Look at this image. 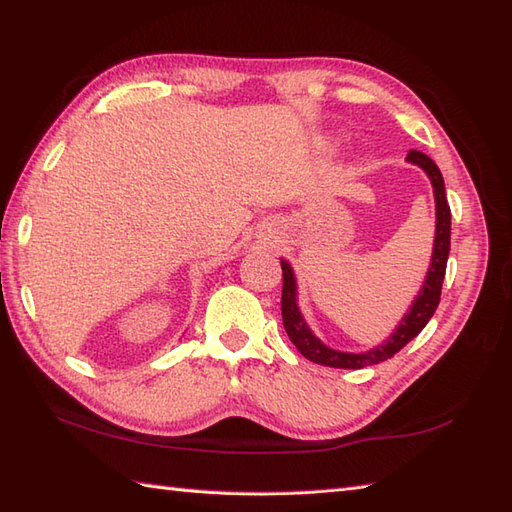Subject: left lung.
<instances>
[{"instance_id": "obj_1", "label": "left lung", "mask_w": 512, "mask_h": 512, "mask_svg": "<svg viewBox=\"0 0 512 512\" xmlns=\"http://www.w3.org/2000/svg\"><path fill=\"white\" fill-rule=\"evenodd\" d=\"M407 162L420 166L431 179V186H434V197H436V238H434V254H431V265L427 271L425 285L418 291L414 304L410 311L405 313L401 324L394 328V333L385 339V342L377 348H370L366 352H342L335 348H328L322 344L320 339L313 335V331L306 326L304 317L298 309V285H295L293 269L287 260H280L282 265V324H285V331L293 346L298 348L302 355L322 363L328 368H348V370H359L363 366H374V363H381L385 359L394 357L407 342L423 331L431 315L436 313L438 302H440V291H442V280H445L447 271V258H449V247H451V210L447 203V192H445V179L440 175V168L434 164L431 157L420 151L407 153Z\"/></svg>"}]
</instances>
